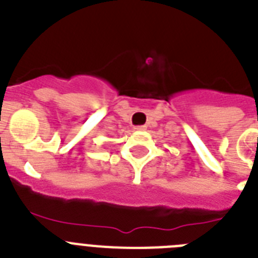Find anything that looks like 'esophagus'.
Wrapping results in <instances>:
<instances>
[{
  "label": "esophagus",
  "instance_id": "1",
  "mask_svg": "<svg viewBox=\"0 0 258 258\" xmlns=\"http://www.w3.org/2000/svg\"><path fill=\"white\" fill-rule=\"evenodd\" d=\"M134 131H146L145 125H140V126L134 127Z\"/></svg>",
  "mask_w": 258,
  "mask_h": 258
}]
</instances>
